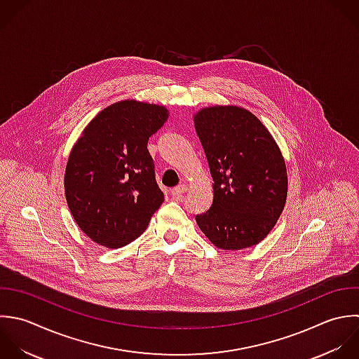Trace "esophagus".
I'll list each match as a JSON object with an SVG mask.
<instances>
[{
    "instance_id": "34e87169",
    "label": "esophagus",
    "mask_w": 359,
    "mask_h": 359,
    "mask_svg": "<svg viewBox=\"0 0 359 359\" xmlns=\"http://www.w3.org/2000/svg\"><path fill=\"white\" fill-rule=\"evenodd\" d=\"M186 191H187V186H186V184H179V186H176L175 189H172L170 194H172L173 198L180 200Z\"/></svg>"
}]
</instances>
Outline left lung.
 <instances>
[{
  "label": "left lung",
  "mask_w": 359,
  "mask_h": 359,
  "mask_svg": "<svg viewBox=\"0 0 359 359\" xmlns=\"http://www.w3.org/2000/svg\"><path fill=\"white\" fill-rule=\"evenodd\" d=\"M194 127L214 180L212 205L196 217L198 228L218 249L259 245L287 201L288 175L280 147L252 111L233 104L198 110Z\"/></svg>",
  "instance_id": "obj_1"
}]
</instances>
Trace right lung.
Returning a JSON list of instances; mask_svg holds the SVG:
<instances>
[{
	"mask_svg": "<svg viewBox=\"0 0 359 359\" xmlns=\"http://www.w3.org/2000/svg\"><path fill=\"white\" fill-rule=\"evenodd\" d=\"M168 117L162 104L120 100L99 111L74 144L65 198L76 225L95 243L107 249L131 243L163 203L147 145Z\"/></svg>",
	"mask_w": 359,
	"mask_h": 359,
	"instance_id": "right-lung-1",
	"label": "right lung"
}]
</instances>
